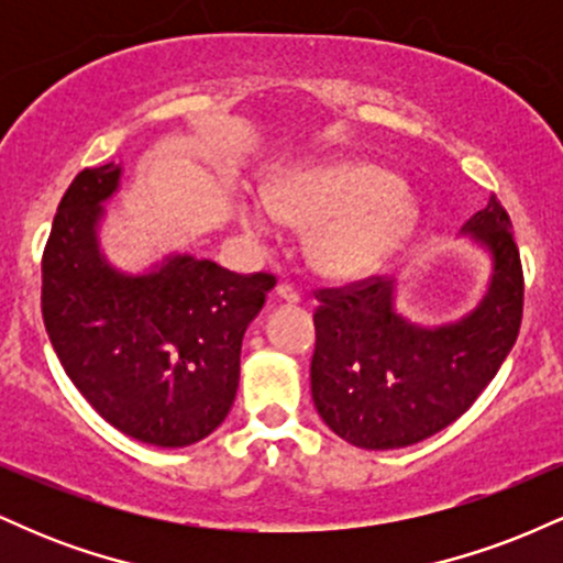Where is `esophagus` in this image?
Masks as SVG:
<instances>
[{"label": "esophagus", "mask_w": 563, "mask_h": 563, "mask_svg": "<svg viewBox=\"0 0 563 563\" xmlns=\"http://www.w3.org/2000/svg\"><path fill=\"white\" fill-rule=\"evenodd\" d=\"M275 299L294 307V303H299V290H296L294 286H286V283H280V286L275 288Z\"/></svg>", "instance_id": "esophagus-1"}]
</instances>
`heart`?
<instances>
[{
    "mask_svg": "<svg viewBox=\"0 0 563 563\" xmlns=\"http://www.w3.org/2000/svg\"><path fill=\"white\" fill-rule=\"evenodd\" d=\"M238 222L256 235L280 224L309 230V267L325 280L354 283L376 275L402 249L418 206L386 166L344 156L283 174L269 196L241 198Z\"/></svg>",
    "mask_w": 563,
    "mask_h": 563,
    "instance_id": "heart-1",
    "label": "heart"
}]
</instances>
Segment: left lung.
Here are the masks:
<instances>
[{
	"label": "left lung",
	"instance_id": "obj_1",
	"mask_svg": "<svg viewBox=\"0 0 563 563\" xmlns=\"http://www.w3.org/2000/svg\"><path fill=\"white\" fill-rule=\"evenodd\" d=\"M489 262L487 286L457 320H410L397 280L322 294L314 312L312 399L328 429L363 450H399L463 416L500 371L521 325V280L510 219L495 196L461 228Z\"/></svg>",
	"mask_w": 563,
	"mask_h": 563
}]
</instances>
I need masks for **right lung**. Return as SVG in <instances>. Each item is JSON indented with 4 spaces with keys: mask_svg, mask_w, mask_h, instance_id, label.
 Wrapping results in <instances>:
<instances>
[{
    "mask_svg": "<svg viewBox=\"0 0 563 563\" xmlns=\"http://www.w3.org/2000/svg\"><path fill=\"white\" fill-rule=\"evenodd\" d=\"M124 166L84 169L57 206L42 262V312L68 378L113 429L187 448L222 426L241 380L245 328L275 288L187 251L137 273L102 249Z\"/></svg>",
    "mask_w": 563,
    "mask_h": 563,
    "instance_id": "add662e5",
    "label": "right lung"
}]
</instances>
